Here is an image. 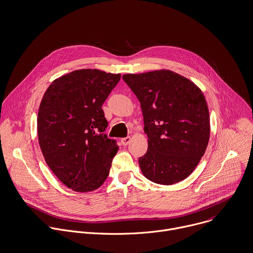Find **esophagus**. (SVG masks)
<instances>
[{"mask_svg":"<svg viewBox=\"0 0 253 253\" xmlns=\"http://www.w3.org/2000/svg\"><path fill=\"white\" fill-rule=\"evenodd\" d=\"M130 141H131V138H130L129 136L121 139V143H122V145H123V146H127V145L130 143Z\"/></svg>","mask_w":253,"mask_h":253,"instance_id":"obj_1","label":"esophagus"}]
</instances>
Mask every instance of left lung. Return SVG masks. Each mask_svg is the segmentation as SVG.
Wrapping results in <instances>:
<instances>
[{
	"mask_svg": "<svg viewBox=\"0 0 253 253\" xmlns=\"http://www.w3.org/2000/svg\"><path fill=\"white\" fill-rule=\"evenodd\" d=\"M123 81L141 103L147 153L139 158L151 181L170 185L188 177L205 154L210 117L202 91L169 70L127 74Z\"/></svg>",
	"mask_w": 253,
	"mask_h": 253,
	"instance_id": "left-lung-1",
	"label": "left lung"
}]
</instances>
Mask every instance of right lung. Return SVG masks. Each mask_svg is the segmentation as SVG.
Masks as SVG:
<instances>
[{
  "mask_svg": "<svg viewBox=\"0 0 253 253\" xmlns=\"http://www.w3.org/2000/svg\"><path fill=\"white\" fill-rule=\"evenodd\" d=\"M120 78L95 69L77 70L55 80L41 100L40 149L53 173L75 191H93L109 174L119 147L105 134L102 104Z\"/></svg>",
  "mask_w": 253,
  "mask_h": 253,
  "instance_id": "right-lung-1",
  "label": "right lung"
}]
</instances>
